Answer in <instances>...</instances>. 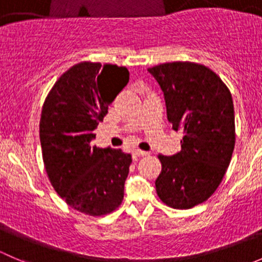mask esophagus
I'll use <instances>...</instances> for the list:
<instances>
[{
    "label": "esophagus",
    "instance_id": "1",
    "mask_svg": "<svg viewBox=\"0 0 262 262\" xmlns=\"http://www.w3.org/2000/svg\"><path fill=\"white\" fill-rule=\"evenodd\" d=\"M149 155V153L146 152V150H141V149H136L133 152L134 158H138V157H146V156Z\"/></svg>",
    "mask_w": 262,
    "mask_h": 262
}]
</instances>
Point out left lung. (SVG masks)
<instances>
[{"mask_svg": "<svg viewBox=\"0 0 262 262\" xmlns=\"http://www.w3.org/2000/svg\"><path fill=\"white\" fill-rule=\"evenodd\" d=\"M163 91L167 119L181 130V150L160 155L158 198L173 209L209 199L223 180L236 143L234 107L228 87L199 63L171 62L148 68Z\"/></svg>", "mask_w": 262, "mask_h": 262, "instance_id": "left-lung-1", "label": "left lung"}]
</instances>
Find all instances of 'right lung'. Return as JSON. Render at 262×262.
Here are the masks:
<instances>
[{"label": "right lung", "instance_id": "obj_1", "mask_svg": "<svg viewBox=\"0 0 262 262\" xmlns=\"http://www.w3.org/2000/svg\"><path fill=\"white\" fill-rule=\"evenodd\" d=\"M128 81L125 67L77 63L58 78L41 109L39 133L50 184L68 205L92 216L114 212L123 202L132 156L91 141Z\"/></svg>", "mask_w": 262, "mask_h": 262}]
</instances>
